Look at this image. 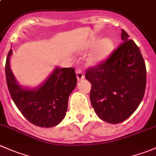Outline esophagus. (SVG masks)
Here are the masks:
<instances>
[{
    "label": "esophagus",
    "mask_w": 156,
    "mask_h": 156,
    "mask_svg": "<svg viewBox=\"0 0 156 156\" xmlns=\"http://www.w3.org/2000/svg\"><path fill=\"white\" fill-rule=\"evenodd\" d=\"M76 76H77V79H78V81L84 78V74H83V72H81L80 69H78V70L76 71Z\"/></svg>",
    "instance_id": "esophagus-1"
}]
</instances>
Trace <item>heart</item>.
<instances>
[{
    "instance_id": "b5f03b06",
    "label": "heart",
    "mask_w": 156,
    "mask_h": 156,
    "mask_svg": "<svg viewBox=\"0 0 156 156\" xmlns=\"http://www.w3.org/2000/svg\"><path fill=\"white\" fill-rule=\"evenodd\" d=\"M97 39H93L87 45L86 48H89L96 43ZM113 49V43L109 39H103L95 44L87 58V62L90 65H96L101 63L108 57Z\"/></svg>"
}]
</instances>
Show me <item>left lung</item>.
<instances>
[{
	"label": "left lung",
	"mask_w": 156,
	"mask_h": 156,
	"mask_svg": "<svg viewBox=\"0 0 156 156\" xmlns=\"http://www.w3.org/2000/svg\"><path fill=\"white\" fill-rule=\"evenodd\" d=\"M129 36L122 30V43L118 48L85 73V78L91 83L90 100L95 113L112 124L129 118L146 90V64L139 47Z\"/></svg>",
	"instance_id": "obj_1"
}]
</instances>
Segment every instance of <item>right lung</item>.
Segmentation results:
<instances>
[{
  "label": "right lung",
  "mask_w": 156,
  "mask_h": 156,
  "mask_svg": "<svg viewBox=\"0 0 156 156\" xmlns=\"http://www.w3.org/2000/svg\"><path fill=\"white\" fill-rule=\"evenodd\" d=\"M10 49L7 56L5 73L12 100L23 116L40 127H52L61 123L68 109L69 95L77 84L73 68L56 67L50 76L37 88L20 86L10 67Z\"/></svg>",
  "instance_id": "add662e5"
}]
</instances>
